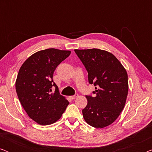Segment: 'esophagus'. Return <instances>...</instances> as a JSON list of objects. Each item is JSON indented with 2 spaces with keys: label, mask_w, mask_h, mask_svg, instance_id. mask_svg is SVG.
<instances>
[{
  "label": "esophagus",
  "mask_w": 152,
  "mask_h": 152,
  "mask_svg": "<svg viewBox=\"0 0 152 152\" xmlns=\"http://www.w3.org/2000/svg\"><path fill=\"white\" fill-rule=\"evenodd\" d=\"M78 97V95L77 94V95H72V96H70V99H75V98H77V97Z\"/></svg>",
  "instance_id": "1"
}]
</instances>
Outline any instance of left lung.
Instances as JSON below:
<instances>
[{
    "mask_svg": "<svg viewBox=\"0 0 152 152\" xmlns=\"http://www.w3.org/2000/svg\"><path fill=\"white\" fill-rule=\"evenodd\" d=\"M75 52L88 71L89 83L96 86L94 97L86 96L88 103L82 110L83 117L93 127H106L115 122L124 109L129 90L127 72L108 51L93 48Z\"/></svg>",
    "mask_w": 152,
    "mask_h": 152,
    "instance_id": "left-lung-1",
    "label": "left lung"
}]
</instances>
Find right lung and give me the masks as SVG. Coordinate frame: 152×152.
Listing matches in <instances>:
<instances>
[{
	"instance_id": "right-lung-1",
	"label": "right lung",
	"mask_w": 152,
	"mask_h": 152,
	"mask_svg": "<svg viewBox=\"0 0 152 152\" xmlns=\"http://www.w3.org/2000/svg\"><path fill=\"white\" fill-rule=\"evenodd\" d=\"M71 51L49 48L37 52L20 66L15 86L18 99L31 119L41 125H49L61 118L68 105L53 82L57 66ZM53 86L55 93H51Z\"/></svg>"
}]
</instances>
